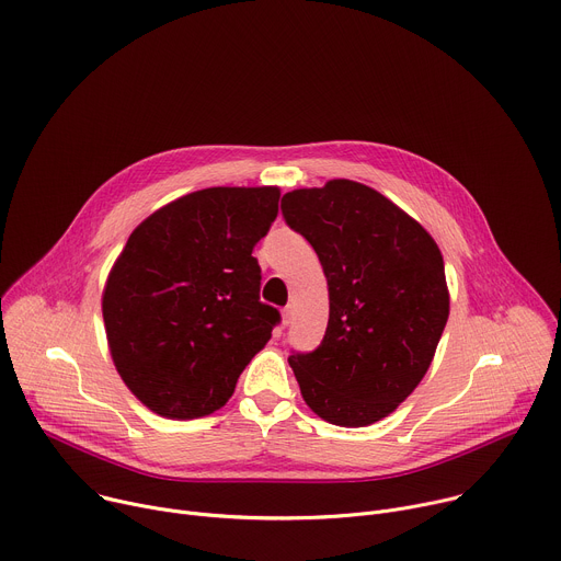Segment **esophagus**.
<instances>
[{
	"label": "esophagus",
	"instance_id": "1",
	"mask_svg": "<svg viewBox=\"0 0 561 561\" xmlns=\"http://www.w3.org/2000/svg\"><path fill=\"white\" fill-rule=\"evenodd\" d=\"M282 324H284V327L290 324V306H286V308L282 310Z\"/></svg>",
	"mask_w": 561,
	"mask_h": 561
}]
</instances>
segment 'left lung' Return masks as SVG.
Instances as JSON below:
<instances>
[{
    "label": "left lung",
    "mask_w": 561,
    "mask_h": 561,
    "mask_svg": "<svg viewBox=\"0 0 561 561\" xmlns=\"http://www.w3.org/2000/svg\"><path fill=\"white\" fill-rule=\"evenodd\" d=\"M329 282V327L288 357L304 402L335 426L390 415L426 375L448 319L444 260L433 237L377 191L333 180L282 197Z\"/></svg>",
    "instance_id": "obj_1"
}]
</instances>
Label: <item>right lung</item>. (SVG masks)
I'll list each match as a JSON object with an SVG mask.
<instances>
[{
	"label": "right lung",
	"mask_w": 561,
	"mask_h": 561,
	"mask_svg": "<svg viewBox=\"0 0 561 561\" xmlns=\"http://www.w3.org/2000/svg\"><path fill=\"white\" fill-rule=\"evenodd\" d=\"M277 188H204L128 237L104 288L117 373L150 411L195 420L221 409L271 340L253 249L277 217Z\"/></svg>",
	"instance_id": "1"
}]
</instances>
